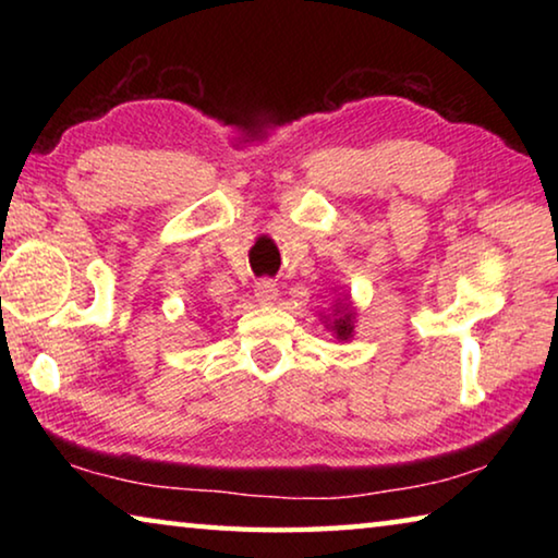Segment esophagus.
Instances as JSON below:
<instances>
[{"mask_svg":"<svg viewBox=\"0 0 558 558\" xmlns=\"http://www.w3.org/2000/svg\"><path fill=\"white\" fill-rule=\"evenodd\" d=\"M256 300L260 302V305H270V302H276L278 300V286L272 280H258L256 282Z\"/></svg>","mask_w":558,"mask_h":558,"instance_id":"34e87169","label":"esophagus"}]
</instances>
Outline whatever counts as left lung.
<instances>
[{
  "mask_svg": "<svg viewBox=\"0 0 558 558\" xmlns=\"http://www.w3.org/2000/svg\"><path fill=\"white\" fill-rule=\"evenodd\" d=\"M335 323H332V329L337 332V339H349L352 337V329H354V315L352 310H349V305L335 310Z\"/></svg>",
  "mask_w": 558,
  "mask_h": 558,
  "instance_id": "8db88e82",
  "label": "left lung"
}]
</instances>
